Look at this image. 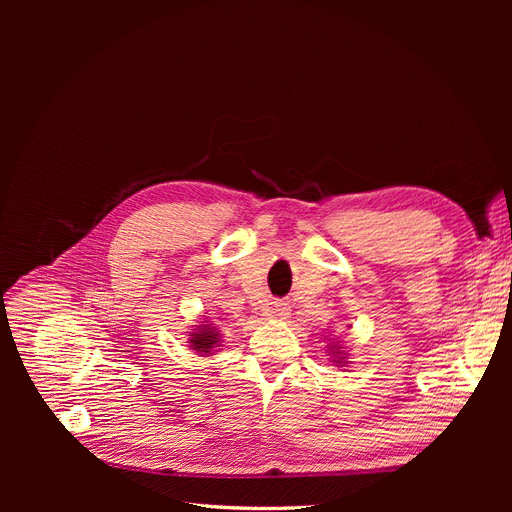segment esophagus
I'll return each mask as SVG.
<instances>
[{
    "label": "esophagus",
    "mask_w": 512,
    "mask_h": 512,
    "mask_svg": "<svg viewBox=\"0 0 512 512\" xmlns=\"http://www.w3.org/2000/svg\"><path fill=\"white\" fill-rule=\"evenodd\" d=\"M274 315H276L278 319H288V315H290V305L284 303V301H276V303H274Z\"/></svg>",
    "instance_id": "esophagus-1"
}]
</instances>
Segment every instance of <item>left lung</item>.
Returning a JSON list of instances; mask_svg holds the SVG:
<instances>
[{"label":"left lung","mask_w":512,"mask_h":512,"mask_svg":"<svg viewBox=\"0 0 512 512\" xmlns=\"http://www.w3.org/2000/svg\"><path fill=\"white\" fill-rule=\"evenodd\" d=\"M330 353L336 357V359H334L336 363H340V365L344 363V359H346V357H340V355H342V346H338V344H330Z\"/></svg>","instance_id":"8db88e82"}]
</instances>
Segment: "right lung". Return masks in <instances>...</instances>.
Segmentation results:
<instances>
[{
  "label": "right lung",
  "instance_id": "1",
  "mask_svg": "<svg viewBox=\"0 0 512 512\" xmlns=\"http://www.w3.org/2000/svg\"><path fill=\"white\" fill-rule=\"evenodd\" d=\"M220 338H222L220 332L215 330L211 324H201L197 328V332H191L188 342H191L193 351H197L199 355H211L213 348L222 342Z\"/></svg>",
  "mask_w": 512,
  "mask_h": 512
}]
</instances>
